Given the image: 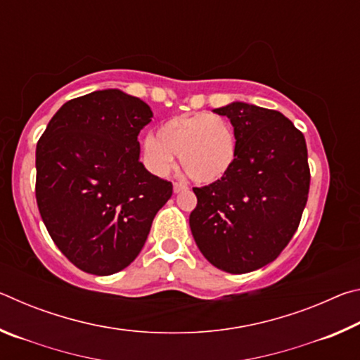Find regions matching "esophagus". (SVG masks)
I'll return each instance as SVG.
<instances>
[{
    "label": "esophagus",
    "mask_w": 360,
    "mask_h": 360,
    "mask_svg": "<svg viewBox=\"0 0 360 360\" xmlns=\"http://www.w3.org/2000/svg\"><path fill=\"white\" fill-rule=\"evenodd\" d=\"M173 191H174V193L184 192V191H187V186H186V184H181V182H174V186H173Z\"/></svg>",
    "instance_id": "esophagus-1"
}]
</instances>
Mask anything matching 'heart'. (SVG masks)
<instances>
[{
	"label": "heart",
	"mask_w": 360,
	"mask_h": 360,
	"mask_svg": "<svg viewBox=\"0 0 360 360\" xmlns=\"http://www.w3.org/2000/svg\"><path fill=\"white\" fill-rule=\"evenodd\" d=\"M179 155L186 173L198 184L221 181L235 165L238 139L229 119L211 112L178 115L146 136L144 163L152 173L167 176Z\"/></svg>",
	"instance_id": "1"
}]
</instances>
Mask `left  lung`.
Returning <instances> with one entry per match:
<instances>
[{"instance_id": "1", "label": "left lung", "mask_w": 360, "mask_h": 360, "mask_svg": "<svg viewBox=\"0 0 360 360\" xmlns=\"http://www.w3.org/2000/svg\"><path fill=\"white\" fill-rule=\"evenodd\" d=\"M227 115L238 139L235 165L221 181L193 187L195 243L212 265L241 275L275 260L298 229L309 192L303 133L275 109L231 103Z\"/></svg>"}]
</instances>
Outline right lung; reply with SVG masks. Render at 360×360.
Instances as JSON below:
<instances>
[{"label": "right lung", "mask_w": 360, "mask_h": 360, "mask_svg": "<svg viewBox=\"0 0 360 360\" xmlns=\"http://www.w3.org/2000/svg\"><path fill=\"white\" fill-rule=\"evenodd\" d=\"M152 111L120 90L66 101L36 146V203L51 238L79 270L108 276L141 251L173 184L139 162Z\"/></svg>", "instance_id": "1"}]
</instances>
